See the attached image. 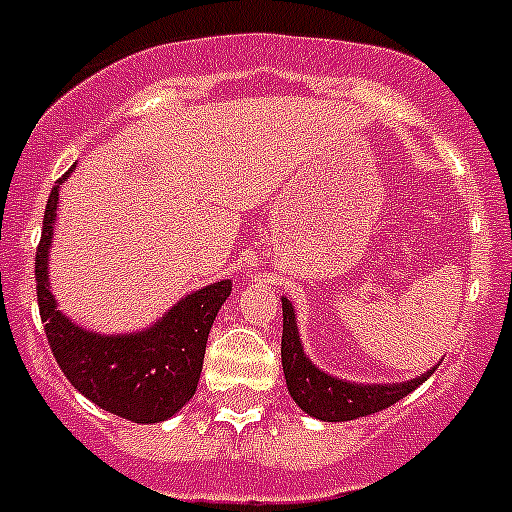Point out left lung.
I'll list each match as a JSON object with an SVG mask.
<instances>
[{
  "label": "left lung",
  "instance_id": "obj_1",
  "mask_svg": "<svg viewBox=\"0 0 512 512\" xmlns=\"http://www.w3.org/2000/svg\"><path fill=\"white\" fill-rule=\"evenodd\" d=\"M280 300H283L280 356H283L285 384H288V394L308 417L321 419V422H351L358 417H369L412 394L439 366L409 381H396V384H358V381L338 379L310 361L300 341L295 305L288 298Z\"/></svg>",
  "mask_w": 512,
  "mask_h": 512
}]
</instances>
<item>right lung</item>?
I'll list each match as a JSON object with an SVG mask.
<instances>
[{"mask_svg": "<svg viewBox=\"0 0 512 512\" xmlns=\"http://www.w3.org/2000/svg\"><path fill=\"white\" fill-rule=\"evenodd\" d=\"M52 186L42 219L35 278L37 303L47 343L70 384L105 412L136 424L174 417L194 396L204 364L209 331L232 283L217 280L176 300L159 321L131 333H98L78 326L57 308L50 285V247L55 232L60 184Z\"/></svg>", "mask_w": 512, "mask_h": 512, "instance_id": "1", "label": "right lung"}]
</instances>
